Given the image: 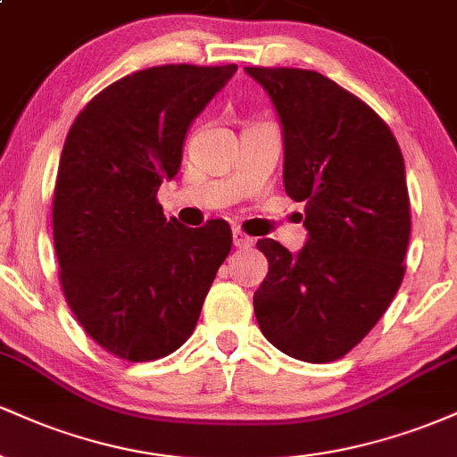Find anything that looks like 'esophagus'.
Here are the masks:
<instances>
[{
	"mask_svg": "<svg viewBox=\"0 0 457 457\" xmlns=\"http://www.w3.org/2000/svg\"><path fill=\"white\" fill-rule=\"evenodd\" d=\"M232 238H234V246H238V249H249V246H253V243H255V240L251 238V236H246L245 232H240V229H234Z\"/></svg>",
	"mask_w": 457,
	"mask_h": 457,
	"instance_id": "obj_1",
	"label": "esophagus"
}]
</instances>
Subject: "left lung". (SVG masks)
I'll return each mask as SVG.
<instances>
[{"label": "left lung", "instance_id": "8db88e82", "mask_svg": "<svg viewBox=\"0 0 457 457\" xmlns=\"http://www.w3.org/2000/svg\"><path fill=\"white\" fill-rule=\"evenodd\" d=\"M283 129V185L305 202L298 253L258 240L269 275L253 295L264 337L307 363L342 359L376 327L403 279L411 238L403 156L371 107L328 77L246 66Z\"/></svg>", "mask_w": 457, "mask_h": 457}]
</instances>
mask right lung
<instances>
[{"instance_id":"add662e5","label":"right lung","mask_w":457,"mask_h":457,"mask_svg":"<svg viewBox=\"0 0 457 457\" xmlns=\"http://www.w3.org/2000/svg\"><path fill=\"white\" fill-rule=\"evenodd\" d=\"M236 68L133 72L96 94L68 130L54 193L62 290L94 342L130 363L191 337L232 249L228 223L167 221L156 191L178 174L193 120Z\"/></svg>"}]
</instances>
